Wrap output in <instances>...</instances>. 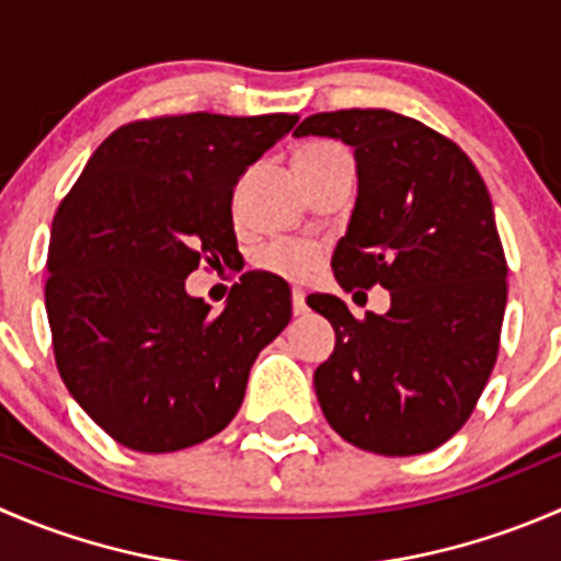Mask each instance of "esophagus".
Segmentation results:
<instances>
[{"label":"esophagus","instance_id":"34e87169","mask_svg":"<svg viewBox=\"0 0 561 561\" xmlns=\"http://www.w3.org/2000/svg\"><path fill=\"white\" fill-rule=\"evenodd\" d=\"M307 293H304V290H298V287H296V290H293V314H296V317H301V314H307Z\"/></svg>","mask_w":561,"mask_h":561}]
</instances>
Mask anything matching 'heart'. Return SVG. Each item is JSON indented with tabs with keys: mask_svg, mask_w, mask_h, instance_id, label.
<instances>
[{
	"mask_svg": "<svg viewBox=\"0 0 561 561\" xmlns=\"http://www.w3.org/2000/svg\"><path fill=\"white\" fill-rule=\"evenodd\" d=\"M331 149H339V146L314 144V146H307L298 157H314ZM257 263L263 265L265 271H271V274L285 276V279H304V276H309L314 271L317 249L312 244H304V241H293V244H271L260 252Z\"/></svg>",
	"mask_w": 561,
	"mask_h": 561,
	"instance_id": "1",
	"label": "heart"
}]
</instances>
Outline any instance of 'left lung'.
<instances>
[{"instance_id":"1","label":"left lung","mask_w":561,"mask_h":561,"mask_svg":"<svg viewBox=\"0 0 561 561\" xmlns=\"http://www.w3.org/2000/svg\"><path fill=\"white\" fill-rule=\"evenodd\" d=\"M293 135L355 151L333 276L390 293L388 312L364 320L336 296L307 298L336 331L314 371L322 415L360 450L428 454L472 415L500 350L507 263L489 190L454 140L386 107L314 113Z\"/></svg>"}]
</instances>
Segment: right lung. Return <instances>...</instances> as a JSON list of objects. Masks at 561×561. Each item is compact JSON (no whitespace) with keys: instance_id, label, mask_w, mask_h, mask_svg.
Instances as JSON below:
<instances>
[{"instance_id":"1","label":"right lung","mask_w":561,"mask_h":561,"mask_svg":"<svg viewBox=\"0 0 561 561\" xmlns=\"http://www.w3.org/2000/svg\"><path fill=\"white\" fill-rule=\"evenodd\" d=\"M296 122L186 113L124 124L61 201L45 282L56 366L124 448L173 454L222 432L254 358L290 322L279 276L249 271L222 312L184 279L239 252L236 184Z\"/></svg>"}]
</instances>
